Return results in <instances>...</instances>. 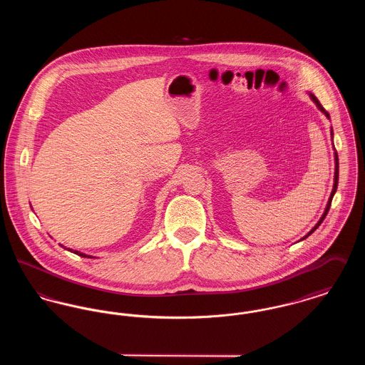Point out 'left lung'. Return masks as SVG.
Returning <instances> with one entry per match:
<instances>
[{
	"mask_svg": "<svg viewBox=\"0 0 365 365\" xmlns=\"http://www.w3.org/2000/svg\"><path fill=\"white\" fill-rule=\"evenodd\" d=\"M311 97H312V100L313 101H314V104L317 105V108H319V109H320V110H322V112H323V113H324V115H326V116H327V118H329V119H330V115H329V112H326V109H324V108H323V106H322V104H320V103H319V100H317V98H316V97H314V96H313V94H311ZM338 168H339V164H338V155H336V152H335V176H334V187H332V191H331V195H330V200H329V204H327V208H326V212H324V213H323V216H322V219H320V220H319V223H317V225H316V226L313 227L312 230H311V232H309V234H308V235H311V234H312L313 231H314V230H316V228H317V227L320 226V225H322V222H323V220H324V217H326V216H327V213H329V210H330V207H331V201H332V197H334V194H335V191H336V187H338ZM308 235H307V237H308ZM307 237H305V238H307Z\"/></svg>",
	"mask_w": 365,
	"mask_h": 365,
	"instance_id": "obj_1",
	"label": "left lung"
}]
</instances>
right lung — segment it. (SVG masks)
<instances>
[{
    "label": "right lung",
    "instance_id": "add662e5",
    "mask_svg": "<svg viewBox=\"0 0 365 365\" xmlns=\"http://www.w3.org/2000/svg\"><path fill=\"white\" fill-rule=\"evenodd\" d=\"M68 250L72 252V249H68ZM73 253H75V255H78V256H82V257H91V256H86L85 253H81V252H76V250H73Z\"/></svg>",
    "mask_w": 365,
    "mask_h": 365
}]
</instances>
